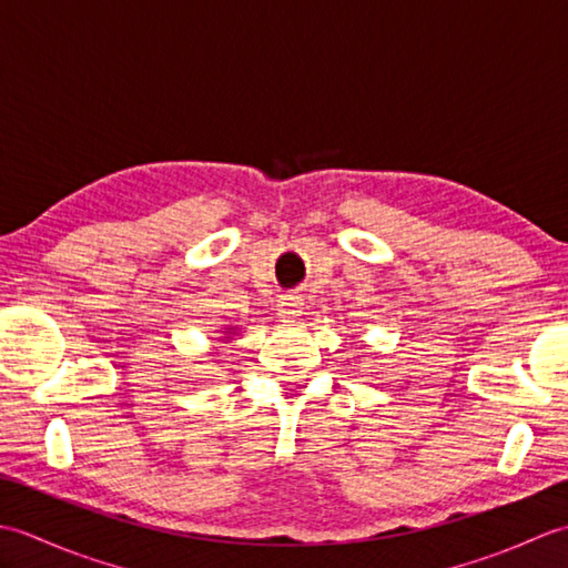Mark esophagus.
<instances>
[{
  "instance_id": "1",
  "label": "esophagus",
  "mask_w": 568,
  "mask_h": 568,
  "mask_svg": "<svg viewBox=\"0 0 568 568\" xmlns=\"http://www.w3.org/2000/svg\"><path fill=\"white\" fill-rule=\"evenodd\" d=\"M303 297L297 295H283L277 300V315H281L283 322H295L300 315H303Z\"/></svg>"
}]
</instances>
